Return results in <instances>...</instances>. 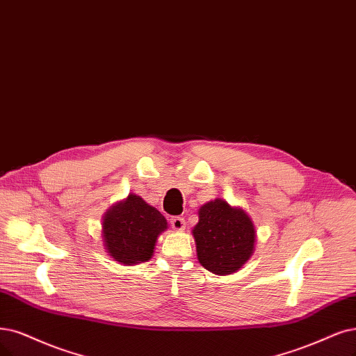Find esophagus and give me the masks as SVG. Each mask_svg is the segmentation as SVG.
<instances>
[{
    "instance_id": "obj_1",
    "label": "esophagus",
    "mask_w": 356,
    "mask_h": 356,
    "mask_svg": "<svg viewBox=\"0 0 356 356\" xmlns=\"http://www.w3.org/2000/svg\"><path fill=\"white\" fill-rule=\"evenodd\" d=\"M170 225H171V227H173V230H176V232H181V230H185V227H186L185 218H181V217H173L170 220Z\"/></svg>"
}]
</instances>
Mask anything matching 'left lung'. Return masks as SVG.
Returning a JSON list of instances; mask_svg holds the SVG:
<instances>
[{"mask_svg":"<svg viewBox=\"0 0 356 356\" xmlns=\"http://www.w3.org/2000/svg\"><path fill=\"white\" fill-rule=\"evenodd\" d=\"M192 229L200 264L217 275L239 271L254 255L257 229L243 208L216 198L198 211Z\"/></svg>","mask_w":356,"mask_h":356,"instance_id":"left-lung-1","label":"left lung"}]
</instances>
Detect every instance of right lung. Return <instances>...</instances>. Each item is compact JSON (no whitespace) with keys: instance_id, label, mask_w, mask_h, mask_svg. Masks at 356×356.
Instances as JSON below:
<instances>
[{"instance_id":"add662e5","label":"right lung","mask_w":356,"mask_h":356,"mask_svg":"<svg viewBox=\"0 0 356 356\" xmlns=\"http://www.w3.org/2000/svg\"><path fill=\"white\" fill-rule=\"evenodd\" d=\"M168 227L165 217L139 195L113 204L102 217L104 249L123 266H136L152 258L158 236Z\"/></svg>"}]
</instances>
